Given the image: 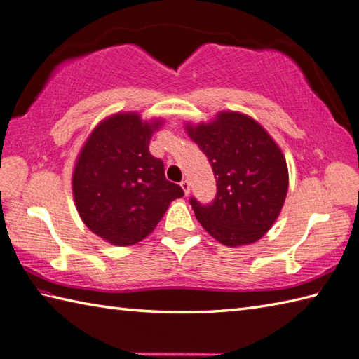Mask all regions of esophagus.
Here are the masks:
<instances>
[{
    "label": "esophagus",
    "mask_w": 359,
    "mask_h": 359,
    "mask_svg": "<svg viewBox=\"0 0 359 359\" xmlns=\"http://www.w3.org/2000/svg\"><path fill=\"white\" fill-rule=\"evenodd\" d=\"M180 187H182V189H184L185 196H188V194H189V182H188V180H182Z\"/></svg>",
    "instance_id": "obj_1"
}]
</instances>
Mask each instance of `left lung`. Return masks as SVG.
<instances>
[{
	"instance_id": "left-lung-1",
	"label": "left lung",
	"mask_w": 359,
	"mask_h": 359,
	"mask_svg": "<svg viewBox=\"0 0 359 359\" xmlns=\"http://www.w3.org/2000/svg\"><path fill=\"white\" fill-rule=\"evenodd\" d=\"M215 172L212 203L191 207L210 236L226 247L264 238L280 215L288 191L285 157L271 135L245 114L222 111L208 123H187Z\"/></svg>"
}]
</instances>
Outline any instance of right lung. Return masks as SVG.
Returning a JSON list of instances; mask_svg holds the SVG:
<instances>
[{
  "instance_id": "right-lung-1",
  "label": "right lung",
  "mask_w": 359,
  "mask_h": 359,
  "mask_svg": "<svg viewBox=\"0 0 359 359\" xmlns=\"http://www.w3.org/2000/svg\"><path fill=\"white\" fill-rule=\"evenodd\" d=\"M163 125L139 112H117L89 134L72 172V194L90 231L117 247L147 238L184 189L165 179L149 140Z\"/></svg>"
}]
</instances>
